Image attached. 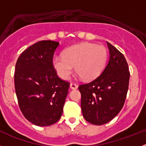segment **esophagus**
<instances>
[{"mask_svg": "<svg viewBox=\"0 0 146 146\" xmlns=\"http://www.w3.org/2000/svg\"><path fill=\"white\" fill-rule=\"evenodd\" d=\"M70 88L72 89H73V90H75V89L77 88V86L75 84V83H73V82H72L70 84Z\"/></svg>", "mask_w": 146, "mask_h": 146, "instance_id": "1", "label": "esophagus"}]
</instances>
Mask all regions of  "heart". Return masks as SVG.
<instances>
[{
  "instance_id": "1",
  "label": "heart",
  "mask_w": 146,
  "mask_h": 146,
  "mask_svg": "<svg viewBox=\"0 0 146 146\" xmlns=\"http://www.w3.org/2000/svg\"><path fill=\"white\" fill-rule=\"evenodd\" d=\"M107 58L108 51L104 46L84 42L66 49L63 55H55L52 66L62 79L70 77L74 66L76 74L81 79L92 80L101 74Z\"/></svg>"
}]
</instances>
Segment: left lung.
<instances>
[{
	"instance_id": "obj_1",
	"label": "left lung",
	"mask_w": 146,
	"mask_h": 146,
	"mask_svg": "<svg viewBox=\"0 0 146 146\" xmlns=\"http://www.w3.org/2000/svg\"><path fill=\"white\" fill-rule=\"evenodd\" d=\"M110 57L97 78L79 86L81 108L85 119L94 125L107 123L123 108L128 91L130 73L126 58L107 42Z\"/></svg>"
}]
</instances>
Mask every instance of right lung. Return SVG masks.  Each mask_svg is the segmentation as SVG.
Instances as JSON below:
<instances>
[{
  "mask_svg": "<svg viewBox=\"0 0 146 146\" xmlns=\"http://www.w3.org/2000/svg\"><path fill=\"white\" fill-rule=\"evenodd\" d=\"M59 42L45 40L25 50L15 66V86L23 115L38 126L54 124L60 118L69 82L60 79L52 66Z\"/></svg>",
  "mask_w": 146,
  "mask_h": 146,
  "instance_id": "add662e5",
  "label": "right lung"
}]
</instances>
